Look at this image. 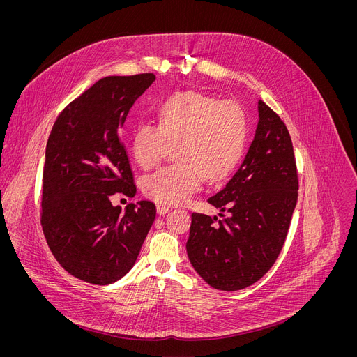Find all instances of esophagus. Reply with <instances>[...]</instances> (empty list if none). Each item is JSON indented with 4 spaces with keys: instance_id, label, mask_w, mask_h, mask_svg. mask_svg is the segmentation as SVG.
Segmentation results:
<instances>
[{
    "instance_id": "1",
    "label": "esophagus",
    "mask_w": 357,
    "mask_h": 357,
    "mask_svg": "<svg viewBox=\"0 0 357 357\" xmlns=\"http://www.w3.org/2000/svg\"><path fill=\"white\" fill-rule=\"evenodd\" d=\"M157 212H158V215H165V213L169 212V206H167V205H157Z\"/></svg>"
}]
</instances>
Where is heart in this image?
<instances>
[{"label": "heart", "instance_id": "obj_1", "mask_svg": "<svg viewBox=\"0 0 357 357\" xmlns=\"http://www.w3.org/2000/svg\"><path fill=\"white\" fill-rule=\"evenodd\" d=\"M158 124L141 123L131 135V151L142 169L157 167L174 148L175 164L142 181V192L160 205H178L202 182L226 179L241 161L248 119L237 101L200 91H178L157 109Z\"/></svg>", "mask_w": 357, "mask_h": 357}]
</instances>
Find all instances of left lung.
<instances>
[{
	"instance_id": "left-lung-1",
	"label": "left lung",
	"mask_w": 357,
	"mask_h": 357,
	"mask_svg": "<svg viewBox=\"0 0 357 357\" xmlns=\"http://www.w3.org/2000/svg\"><path fill=\"white\" fill-rule=\"evenodd\" d=\"M296 199L291 135L280 116L260 100L256 135L243 164L208 199L220 209L222 219L192 213L186 251L196 273L222 291L259 281L280 256Z\"/></svg>"
}]
</instances>
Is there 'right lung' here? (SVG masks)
<instances>
[{
	"label": "right lung",
	"mask_w": 357,
	"mask_h": 357,
	"mask_svg": "<svg viewBox=\"0 0 357 357\" xmlns=\"http://www.w3.org/2000/svg\"><path fill=\"white\" fill-rule=\"evenodd\" d=\"M154 80V73L100 79L62 110L47 138L40 225L58 263L82 281L124 277L155 220L149 200L126 212L110 200L137 192L120 130Z\"/></svg>",
	"instance_id": "obj_1"
}]
</instances>
